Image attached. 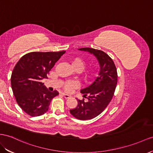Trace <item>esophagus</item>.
Returning <instances> with one entry per match:
<instances>
[{"label":"esophagus","mask_w":153,"mask_h":153,"mask_svg":"<svg viewBox=\"0 0 153 153\" xmlns=\"http://www.w3.org/2000/svg\"><path fill=\"white\" fill-rule=\"evenodd\" d=\"M62 96H63L64 97H65L66 99H68V98H69V97H71L70 95L66 94H65V93H62Z\"/></svg>","instance_id":"esophagus-1"}]
</instances>
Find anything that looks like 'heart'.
Wrapping results in <instances>:
<instances>
[{
    "instance_id": "b5f03b06",
    "label": "heart",
    "mask_w": 153,
    "mask_h": 153,
    "mask_svg": "<svg viewBox=\"0 0 153 153\" xmlns=\"http://www.w3.org/2000/svg\"><path fill=\"white\" fill-rule=\"evenodd\" d=\"M85 61L81 57H74L71 60V65L72 66V68L76 70V71H81L83 70V68H85ZM92 74V71H89L87 74V76H90ZM78 86V84L77 82L76 81H68L67 83H66L65 85V89L66 90V91H71L72 89L76 88Z\"/></svg>"
}]
</instances>
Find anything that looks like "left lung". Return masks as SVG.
<instances>
[{
	"label": "left lung",
	"mask_w": 153,
	"mask_h": 153,
	"mask_svg": "<svg viewBox=\"0 0 153 153\" xmlns=\"http://www.w3.org/2000/svg\"><path fill=\"white\" fill-rule=\"evenodd\" d=\"M79 50L94 55L100 66L98 76L94 81L81 91L88 101L77 100V106L70 111V114L76 118L87 120L100 115L111 102L116 87L117 74L114 61L103 51L91 48Z\"/></svg>",
	"instance_id": "1"
}]
</instances>
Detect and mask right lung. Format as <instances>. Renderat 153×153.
<instances>
[{"label": "right lung", "mask_w": 153, "mask_h": 153, "mask_svg": "<svg viewBox=\"0 0 153 153\" xmlns=\"http://www.w3.org/2000/svg\"><path fill=\"white\" fill-rule=\"evenodd\" d=\"M66 52H33L25 54L17 62L11 76V84L17 103L32 116L44 114L51 101L59 94L49 91L41 80Z\"/></svg>", "instance_id": "right-lung-1"}]
</instances>
